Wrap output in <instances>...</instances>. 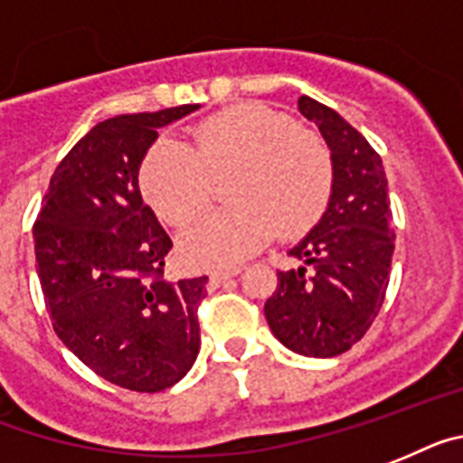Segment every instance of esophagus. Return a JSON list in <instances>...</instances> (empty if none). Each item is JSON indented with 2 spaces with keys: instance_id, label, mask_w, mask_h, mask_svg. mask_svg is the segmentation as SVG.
<instances>
[{
  "instance_id": "obj_1",
  "label": "esophagus",
  "mask_w": 463,
  "mask_h": 463,
  "mask_svg": "<svg viewBox=\"0 0 463 463\" xmlns=\"http://www.w3.org/2000/svg\"><path fill=\"white\" fill-rule=\"evenodd\" d=\"M240 273H242V268H225V270H213V273L209 275V279H212V285H221V282L235 278V275Z\"/></svg>"
}]
</instances>
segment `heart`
<instances>
[{"label": "heart", "mask_w": 463, "mask_h": 463, "mask_svg": "<svg viewBox=\"0 0 463 463\" xmlns=\"http://www.w3.org/2000/svg\"><path fill=\"white\" fill-rule=\"evenodd\" d=\"M231 176L225 195L235 207L197 221L181 238L190 266H232L261 250L275 231L282 238L310 231L332 200V150L285 112L242 103L202 119L193 147L155 141L138 166L143 197L172 228L207 212L213 181Z\"/></svg>", "instance_id": "1"}]
</instances>
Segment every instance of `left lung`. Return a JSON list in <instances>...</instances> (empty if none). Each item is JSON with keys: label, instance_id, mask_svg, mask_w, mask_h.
Masks as SVG:
<instances>
[{"label": "left lung", "instance_id": "1", "mask_svg": "<svg viewBox=\"0 0 463 463\" xmlns=\"http://www.w3.org/2000/svg\"><path fill=\"white\" fill-rule=\"evenodd\" d=\"M298 110L332 150L334 190L316 228L289 250L304 266L279 270L263 313L289 351L334 357L363 339L382 310L395 250L393 213L382 157L367 138L310 96L298 99Z\"/></svg>", "mask_w": 463, "mask_h": 463}]
</instances>
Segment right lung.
Masks as SVG:
<instances>
[{
  "instance_id": "add662e5",
  "label": "right lung",
  "mask_w": 463,
  "mask_h": 463,
  "mask_svg": "<svg viewBox=\"0 0 463 463\" xmlns=\"http://www.w3.org/2000/svg\"><path fill=\"white\" fill-rule=\"evenodd\" d=\"M200 106L118 115L72 146L42 200L37 275L58 339L106 382L157 393L200 353L207 275L165 279L172 240L143 204L138 166L157 129Z\"/></svg>"
}]
</instances>
